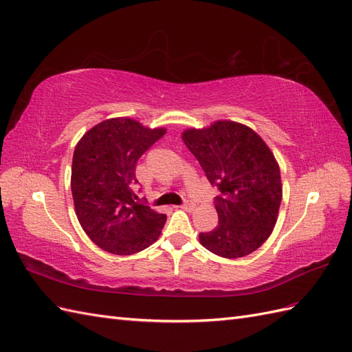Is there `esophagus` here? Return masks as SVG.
<instances>
[{"label":"esophagus","instance_id":"1","mask_svg":"<svg viewBox=\"0 0 352 352\" xmlns=\"http://www.w3.org/2000/svg\"><path fill=\"white\" fill-rule=\"evenodd\" d=\"M181 208H182L184 210L191 212V210H194V209H195V204H194V203H188V201H186L185 204H182V206H181Z\"/></svg>","mask_w":352,"mask_h":352}]
</instances>
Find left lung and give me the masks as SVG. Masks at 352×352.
Segmentation results:
<instances>
[{
  "instance_id": "8db88e82",
  "label": "left lung",
  "mask_w": 352,
  "mask_h": 352,
  "mask_svg": "<svg viewBox=\"0 0 352 352\" xmlns=\"http://www.w3.org/2000/svg\"><path fill=\"white\" fill-rule=\"evenodd\" d=\"M182 139L221 191L215 199L218 226L200 233V243L230 260L252 254L272 234L282 201L273 152L252 128L234 121L186 128Z\"/></svg>"
}]
</instances>
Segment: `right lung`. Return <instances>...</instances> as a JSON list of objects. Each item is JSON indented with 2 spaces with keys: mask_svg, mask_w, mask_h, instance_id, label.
I'll return each instance as SVG.
<instances>
[{
  "mask_svg": "<svg viewBox=\"0 0 352 352\" xmlns=\"http://www.w3.org/2000/svg\"><path fill=\"white\" fill-rule=\"evenodd\" d=\"M131 118H110L77 142L72 166L74 212L101 250L131 255L158 241L167 217L139 204L133 192L137 161L166 134Z\"/></svg>",
  "mask_w": 352,
  "mask_h": 352,
  "instance_id": "obj_1",
  "label": "right lung"
}]
</instances>
